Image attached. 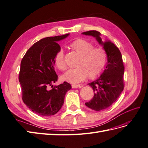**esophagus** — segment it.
<instances>
[{"mask_svg": "<svg viewBox=\"0 0 148 148\" xmlns=\"http://www.w3.org/2000/svg\"><path fill=\"white\" fill-rule=\"evenodd\" d=\"M82 87V84H73L72 85V88H81Z\"/></svg>", "mask_w": 148, "mask_h": 148, "instance_id": "obj_1", "label": "esophagus"}]
</instances>
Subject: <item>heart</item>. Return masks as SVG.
Listing matches in <instances>:
<instances>
[{
    "label": "heart",
    "instance_id": "obj_1",
    "mask_svg": "<svg viewBox=\"0 0 148 148\" xmlns=\"http://www.w3.org/2000/svg\"><path fill=\"white\" fill-rule=\"evenodd\" d=\"M94 47L93 43L82 38H78L71 43L70 47L80 57L75 64L77 67L71 69L63 75L64 81L76 84L84 80L88 75L90 79H95L102 73L107 61V55L103 48ZM54 61L58 69H66L62 49L57 51Z\"/></svg>",
    "mask_w": 148,
    "mask_h": 148
}]
</instances>
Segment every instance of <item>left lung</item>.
Here are the masks:
<instances>
[{"label":"left lung","mask_w":148,"mask_h":148,"mask_svg":"<svg viewBox=\"0 0 148 148\" xmlns=\"http://www.w3.org/2000/svg\"><path fill=\"white\" fill-rule=\"evenodd\" d=\"M82 34L95 37L107 55V63L103 72L97 80L88 84L94 91V97L85 103L93 110H103L115 103L123 90L124 66L122 54L115 44L110 40L103 42L101 33L97 31H88Z\"/></svg>","instance_id":"8db88e82"}]
</instances>
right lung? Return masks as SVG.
I'll return each mask as SVG.
<instances>
[{
	"label": "right lung",
	"mask_w": 148,
	"mask_h": 148,
	"mask_svg": "<svg viewBox=\"0 0 148 148\" xmlns=\"http://www.w3.org/2000/svg\"><path fill=\"white\" fill-rule=\"evenodd\" d=\"M66 35L47 37L34 43L21 62L19 81L23 101L31 110L42 116L53 115L60 110L71 85L67 82L53 86L58 79L55 71V56L60 47L57 42ZM53 87L48 90V86Z\"/></svg>",
	"instance_id": "right-lung-1"
}]
</instances>
